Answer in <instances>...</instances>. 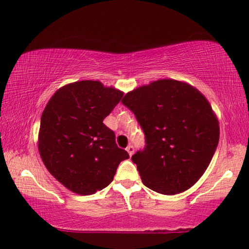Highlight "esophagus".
I'll use <instances>...</instances> for the list:
<instances>
[{"label": "esophagus", "mask_w": 249, "mask_h": 249, "mask_svg": "<svg viewBox=\"0 0 249 249\" xmlns=\"http://www.w3.org/2000/svg\"><path fill=\"white\" fill-rule=\"evenodd\" d=\"M126 151H127V153H128L129 157H132V155L134 154V146L128 145L127 147H126Z\"/></svg>", "instance_id": "esophagus-1"}]
</instances>
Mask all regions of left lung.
Returning <instances> with one entry per match:
<instances>
[{
    "label": "left lung",
    "mask_w": 249,
    "mask_h": 249,
    "mask_svg": "<svg viewBox=\"0 0 249 249\" xmlns=\"http://www.w3.org/2000/svg\"><path fill=\"white\" fill-rule=\"evenodd\" d=\"M146 146L132 161L142 182L161 195L181 194L206 172L219 142V121L201 91L185 81L159 79L128 91Z\"/></svg>",
    "instance_id": "8db88e82"
}]
</instances>
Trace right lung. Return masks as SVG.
<instances>
[{"instance_id":"right-lung-1","label":"right lung","mask_w":249,"mask_h":249,"mask_svg":"<svg viewBox=\"0 0 249 249\" xmlns=\"http://www.w3.org/2000/svg\"><path fill=\"white\" fill-rule=\"evenodd\" d=\"M124 92L97 80H80L55 90L44 107L38 135L43 164L73 194L94 195L114 179L129 158L103 123Z\"/></svg>"}]
</instances>
